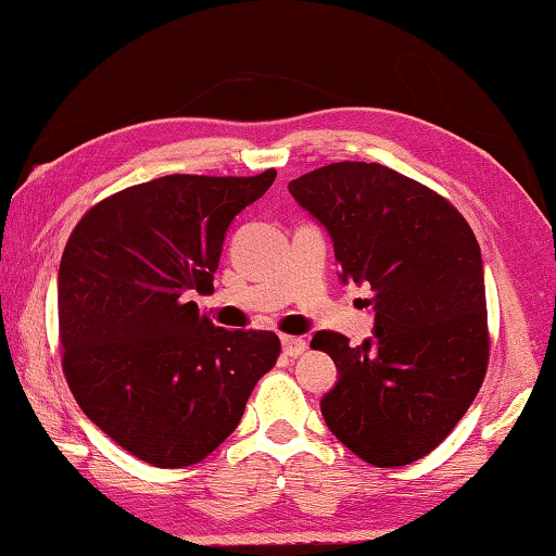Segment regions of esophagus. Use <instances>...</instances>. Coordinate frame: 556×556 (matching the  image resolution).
<instances>
[{"label": "esophagus", "instance_id": "obj_1", "mask_svg": "<svg viewBox=\"0 0 556 556\" xmlns=\"http://www.w3.org/2000/svg\"><path fill=\"white\" fill-rule=\"evenodd\" d=\"M281 348H285V355L300 357L307 350V342L302 338H292V334H281Z\"/></svg>", "mask_w": 556, "mask_h": 556}]
</instances>
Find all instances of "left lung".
I'll list each match as a JSON object with an SVG mask.
<instances>
[{
    "label": "left lung",
    "instance_id": "left-lung-1",
    "mask_svg": "<svg viewBox=\"0 0 556 556\" xmlns=\"http://www.w3.org/2000/svg\"><path fill=\"white\" fill-rule=\"evenodd\" d=\"M289 193L330 231L342 281L372 292L375 340L350 348L323 330L309 342L340 372L319 403L325 424L367 464L408 466L456 428L486 378L479 241L448 199L380 163H330Z\"/></svg>",
    "mask_w": 556,
    "mask_h": 556
}]
</instances>
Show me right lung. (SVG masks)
<instances>
[{
    "label": "right lung",
    "instance_id": "add662e5",
    "mask_svg": "<svg viewBox=\"0 0 556 556\" xmlns=\"http://www.w3.org/2000/svg\"><path fill=\"white\" fill-rule=\"evenodd\" d=\"M275 176L153 178L98 201L70 233L62 372L85 416L146 464L206 458L277 363L275 332L224 330L189 302L214 289L226 229Z\"/></svg>",
    "mask_w": 556,
    "mask_h": 556
}]
</instances>
